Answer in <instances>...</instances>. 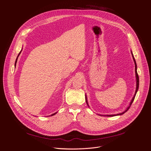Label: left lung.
<instances>
[{
    "instance_id": "obj_1",
    "label": "left lung",
    "mask_w": 151,
    "mask_h": 151,
    "mask_svg": "<svg viewBox=\"0 0 151 151\" xmlns=\"http://www.w3.org/2000/svg\"><path fill=\"white\" fill-rule=\"evenodd\" d=\"M131 53H132V57H133V60H134V65H135V73H136V91H135V93H134V96H133V97L132 98V100H131V101H130V104H129V106L127 107V109L123 111V112H122V113H119V114H110V115H100V116H108V117H113V116H120V115H122V114H123L124 113H125L128 110H129V109L130 108V106L132 105V103L133 102V101H134V98H135V96H136V93H137V91H138V89H139V76H138V75H137V65H136V61H135V59H134V56H133V53H132V52L131 51ZM85 99H86V104H87V105H88V106L89 107V105H88V100H87V96H86V95H85Z\"/></svg>"
}]
</instances>
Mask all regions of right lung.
<instances>
[{
  "label": "right lung",
  "instance_id": "obj_1",
  "mask_svg": "<svg viewBox=\"0 0 151 151\" xmlns=\"http://www.w3.org/2000/svg\"><path fill=\"white\" fill-rule=\"evenodd\" d=\"M21 51L20 52V53H19V55H18V57H17V59H16V61H15V66H16V64H17V60H18V58L19 57V55H20V53H21ZM57 113V112L56 113H54V114H52V115H50V116H54V115H55Z\"/></svg>",
  "mask_w": 151,
  "mask_h": 151
}]
</instances>
